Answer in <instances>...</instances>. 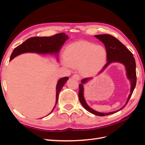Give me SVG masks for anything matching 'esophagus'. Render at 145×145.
<instances>
[{
	"mask_svg": "<svg viewBox=\"0 0 145 145\" xmlns=\"http://www.w3.org/2000/svg\"><path fill=\"white\" fill-rule=\"evenodd\" d=\"M72 78H74V79H76L77 80H79L80 79V76H78V74H74V75L72 76Z\"/></svg>",
	"mask_w": 145,
	"mask_h": 145,
	"instance_id": "esophagus-1",
	"label": "esophagus"
}]
</instances>
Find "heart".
<instances>
[{
	"label": "heart",
	"mask_w": 145,
	"mask_h": 145,
	"mask_svg": "<svg viewBox=\"0 0 145 145\" xmlns=\"http://www.w3.org/2000/svg\"><path fill=\"white\" fill-rule=\"evenodd\" d=\"M106 57L107 52L103 46L88 42H78L67 47L62 64L68 69L80 68L85 75H93L103 67Z\"/></svg>",
	"instance_id": "1"
}]
</instances>
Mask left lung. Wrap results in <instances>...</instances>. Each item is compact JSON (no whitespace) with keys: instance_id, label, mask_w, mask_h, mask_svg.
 <instances>
[{"instance_id":"obj_1","label":"left lung","mask_w":145,"mask_h":145,"mask_svg":"<svg viewBox=\"0 0 145 145\" xmlns=\"http://www.w3.org/2000/svg\"><path fill=\"white\" fill-rule=\"evenodd\" d=\"M94 36L105 45L107 52V63L99 72V74L102 73L105 69H106V68L111 63H120L124 65L127 78L129 80L131 84L130 93L124 106H123V107L115 111L109 112H100L91 108L87 104L84 97V86H83V85L85 84L89 80H91L93 78H85L82 80L81 83L79 85V92H78V98H79L81 104L86 110L93 114L98 116H105L112 114L120 111L128 103L130 97L132 95L136 85V82H137L135 71L136 65L133 54L118 39L109 34H99L95 35Z\"/></svg>"}]
</instances>
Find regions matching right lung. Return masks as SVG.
Masks as SVG:
<instances>
[{"label":"right lung","mask_w":145,"mask_h":145,"mask_svg":"<svg viewBox=\"0 0 145 145\" xmlns=\"http://www.w3.org/2000/svg\"><path fill=\"white\" fill-rule=\"evenodd\" d=\"M67 39H68V36L64 33L56 34L51 37H31L13 50L10 60L11 61L17 56L27 52H35L42 54H54L56 56L57 60H58L59 52ZM68 79L69 78L68 77H65L60 78L58 80L56 85V103L54 107L49 114L53 111L58 102L59 92Z\"/></svg>","instance_id":"obj_1"}]
</instances>
